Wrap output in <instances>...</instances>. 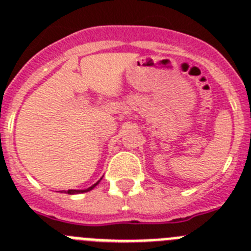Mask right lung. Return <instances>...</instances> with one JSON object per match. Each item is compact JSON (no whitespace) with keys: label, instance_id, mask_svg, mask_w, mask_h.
<instances>
[{"label":"right lung","instance_id":"right-lung-1","mask_svg":"<svg viewBox=\"0 0 251 251\" xmlns=\"http://www.w3.org/2000/svg\"><path fill=\"white\" fill-rule=\"evenodd\" d=\"M100 180H102V178H100V180L97 181V183H94L93 185H92V187L87 188V189H82V190H77V189H70V190H66V192H64V190H63V193H66V194H71V195H73V194H79V193H87V192H89V190H92V189H93V188L96 187V185H98V183H100Z\"/></svg>","mask_w":251,"mask_h":251}]
</instances>
